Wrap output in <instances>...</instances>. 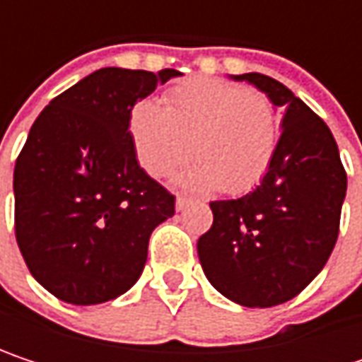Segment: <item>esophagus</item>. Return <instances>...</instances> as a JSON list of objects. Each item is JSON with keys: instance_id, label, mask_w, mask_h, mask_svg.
<instances>
[{"instance_id": "esophagus-1", "label": "esophagus", "mask_w": 362, "mask_h": 362, "mask_svg": "<svg viewBox=\"0 0 362 362\" xmlns=\"http://www.w3.org/2000/svg\"><path fill=\"white\" fill-rule=\"evenodd\" d=\"M186 205H190V199H188V197H182V194H178V199H176V209L180 211V209H184Z\"/></svg>"}]
</instances>
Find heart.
Masks as SVG:
<instances>
[{
	"label": "heart",
	"mask_w": 362,
	"mask_h": 362,
	"mask_svg": "<svg viewBox=\"0 0 362 362\" xmlns=\"http://www.w3.org/2000/svg\"><path fill=\"white\" fill-rule=\"evenodd\" d=\"M127 132L138 163L151 176H168L192 151L197 163L184 176L188 186L243 194L270 168L279 121L266 94L224 79L192 77L174 86L163 105L136 103Z\"/></svg>",
	"instance_id": "b5f03b06"
}]
</instances>
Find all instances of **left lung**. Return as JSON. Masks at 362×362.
Segmentation results:
<instances>
[{"mask_svg":"<svg viewBox=\"0 0 362 362\" xmlns=\"http://www.w3.org/2000/svg\"><path fill=\"white\" fill-rule=\"evenodd\" d=\"M285 110L283 134L255 190L211 201L214 224L197 252L209 283L228 300L270 308L304 291L339 233L346 170L327 123L291 90L262 73L233 75Z\"/></svg>","mask_w":362,"mask_h":362,"instance_id":"8db88e82","label":"left lung"}]
</instances>
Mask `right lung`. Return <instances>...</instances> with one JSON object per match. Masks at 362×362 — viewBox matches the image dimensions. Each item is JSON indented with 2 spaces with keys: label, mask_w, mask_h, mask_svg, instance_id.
<instances>
[{
  "label": "right lung",
  "mask_w": 362,
  "mask_h": 362,
  "mask_svg": "<svg viewBox=\"0 0 362 362\" xmlns=\"http://www.w3.org/2000/svg\"><path fill=\"white\" fill-rule=\"evenodd\" d=\"M176 75L107 66L35 119L14 168V230L31 274L58 300L90 306L125 293L151 233L176 214L127 132L132 107Z\"/></svg>",
  "instance_id": "1"
}]
</instances>
